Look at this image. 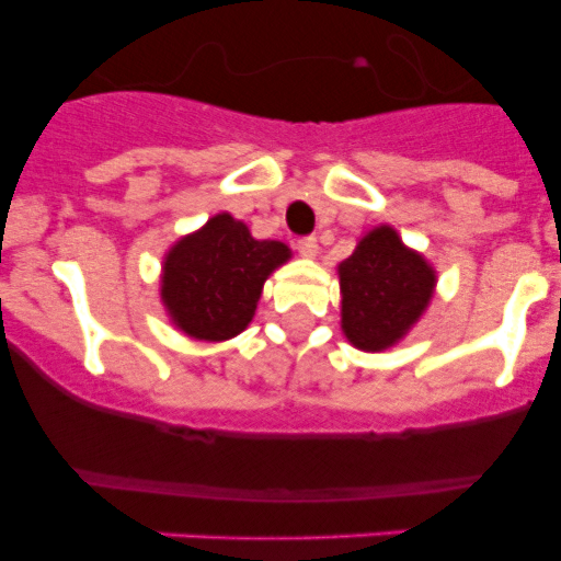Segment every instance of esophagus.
<instances>
[{"label": "esophagus", "mask_w": 561, "mask_h": 561, "mask_svg": "<svg viewBox=\"0 0 561 561\" xmlns=\"http://www.w3.org/2000/svg\"><path fill=\"white\" fill-rule=\"evenodd\" d=\"M296 249H298V254L307 256V260H316V256H318V240L316 238H301L296 243Z\"/></svg>", "instance_id": "1"}]
</instances>
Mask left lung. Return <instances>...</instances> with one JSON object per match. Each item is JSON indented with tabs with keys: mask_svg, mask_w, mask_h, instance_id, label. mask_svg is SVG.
<instances>
[{
	"mask_svg": "<svg viewBox=\"0 0 561 561\" xmlns=\"http://www.w3.org/2000/svg\"><path fill=\"white\" fill-rule=\"evenodd\" d=\"M337 279L345 340L359 352H387L423 318L437 271L390 224H381L337 265Z\"/></svg>",
	"mask_w": 561,
	"mask_h": 561,
	"instance_id": "1",
	"label": "left lung"
}]
</instances>
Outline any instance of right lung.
<instances>
[{"label": "right lung", "mask_w": 561, "mask_h": 561, "mask_svg": "<svg viewBox=\"0 0 561 561\" xmlns=\"http://www.w3.org/2000/svg\"><path fill=\"white\" fill-rule=\"evenodd\" d=\"M287 260L285 243L251 238L243 221L218 213L162 256V307L187 337L232 340L254 318L265 279Z\"/></svg>", "instance_id": "1"}]
</instances>
